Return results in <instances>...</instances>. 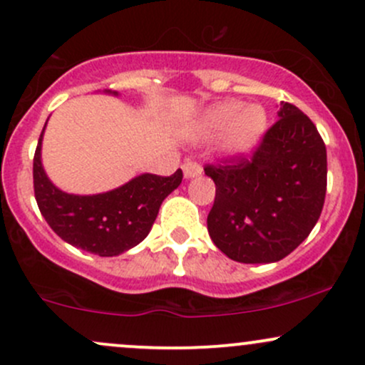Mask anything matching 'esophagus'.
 Masks as SVG:
<instances>
[{
	"mask_svg": "<svg viewBox=\"0 0 365 365\" xmlns=\"http://www.w3.org/2000/svg\"><path fill=\"white\" fill-rule=\"evenodd\" d=\"M182 172H184V178L191 179V178H196V175L202 174V167H200V163H196V162H184Z\"/></svg>",
	"mask_w": 365,
	"mask_h": 365,
	"instance_id": "esophagus-1",
	"label": "esophagus"
}]
</instances>
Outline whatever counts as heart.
Listing matches in <instances>:
<instances>
[{
  "instance_id": "obj_1",
  "label": "heart",
  "mask_w": 365,
  "mask_h": 365,
  "mask_svg": "<svg viewBox=\"0 0 365 365\" xmlns=\"http://www.w3.org/2000/svg\"><path fill=\"white\" fill-rule=\"evenodd\" d=\"M264 110L245 106L237 101L215 105L196 122V134L202 138H217L224 134V150L229 155H243L252 150L265 130Z\"/></svg>"
}]
</instances>
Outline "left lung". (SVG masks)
<instances>
[{"label":"left lung","instance_id":"1","mask_svg":"<svg viewBox=\"0 0 365 365\" xmlns=\"http://www.w3.org/2000/svg\"><path fill=\"white\" fill-rule=\"evenodd\" d=\"M279 120L252 155L205 165L215 200L208 235L229 259L271 264L310 235L326 198V145L302 110L282 101Z\"/></svg>","mask_w":365,"mask_h":365}]
</instances>
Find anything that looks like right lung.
I'll use <instances>...</instances> for the list:
<instances>
[{"mask_svg":"<svg viewBox=\"0 0 365 365\" xmlns=\"http://www.w3.org/2000/svg\"><path fill=\"white\" fill-rule=\"evenodd\" d=\"M43 134L44 129L32 167L34 196L41 214L61 240L94 255L115 257L141 243L148 236L162 202L182 181V170L178 169L169 178L141 174L106 193L68 195L58 190L43 169Z\"/></svg>","mask_w":365,"mask_h":365,"instance_id":"right-lung-1","label":"right lung"}]
</instances>
